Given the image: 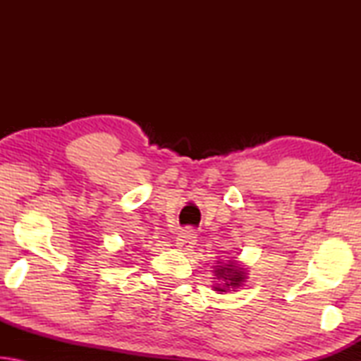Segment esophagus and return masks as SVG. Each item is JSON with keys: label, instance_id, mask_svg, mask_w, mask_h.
I'll return each mask as SVG.
<instances>
[{"label": "esophagus", "instance_id": "34e87169", "mask_svg": "<svg viewBox=\"0 0 361 361\" xmlns=\"http://www.w3.org/2000/svg\"><path fill=\"white\" fill-rule=\"evenodd\" d=\"M197 237H195V232L192 229H185L181 231L178 237H176V247L181 248V250H189L195 245V240Z\"/></svg>", "mask_w": 361, "mask_h": 361}]
</instances>
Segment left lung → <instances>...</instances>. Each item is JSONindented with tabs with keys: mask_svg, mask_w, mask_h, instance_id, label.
Returning <instances> with one entry per match:
<instances>
[{
	"mask_svg": "<svg viewBox=\"0 0 361 361\" xmlns=\"http://www.w3.org/2000/svg\"><path fill=\"white\" fill-rule=\"evenodd\" d=\"M215 274L219 280H223V285L215 286L216 291H226V288L239 286L240 282H243V279H245V276H243V269L235 266L234 261H229L228 264L219 266Z\"/></svg>",
	"mask_w": 361,
	"mask_h": 361,
	"instance_id": "left-lung-1",
	"label": "left lung"
}]
</instances>
